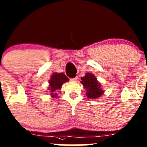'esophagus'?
Segmentation results:
<instances>
[{
    "label": "esophagus",
    "instance_id": "obj_1",
    "mask_svg": "<svg viewBox=\"0 0 147 147\" xmlns=\"http://www.w3.org/2000/svg\"><path fill=\"white\" fill-rule=\"evenodd\" d=\"M70 80H71V81H76V80H78V76H76L75 78H71Z\"/></svg>",
    "mask_w": 147,
    "mask_h": 147
}]
</instances>
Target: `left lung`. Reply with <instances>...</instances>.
Segmentation results:
<instances>
[{
	"label": "left lung",
	"instance_id": "1",
	"mask_svg": "<svg viewBox=\"0 0 147 147\" xmlns=\"http://www.w3.org/2000/svg\"><path fill=\"white\" fill-rule=\"evenodd\" d=\"M81 83L87 90V96L89 98H96L103 94L100 88V83L97 81L96 78L93 74L87 73L85 76L81 78Z\"/></svg>",
	"mask_w": 147,
	"mask_h": 147
}]
</instances>
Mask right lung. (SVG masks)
<instances>
[{"instance_id": "1", "label": "right lung", "mask_w": 147, "mask_h": 147, "mask_svg": "<svg viewBox=\"0 0 147 147\" xmlns=\"http://www.w3.org/2000/svg\"><path fill=\"white\" fill-rule=\"evenodd\" d=\"M69 78L63 73L57 74L55 73L52 75L51 78L49 80V90L51 92V95L53 98L57 96V93H55L56 90H60L62 84L65 82L68 81Z\"/></svg>"}]
</instances>
